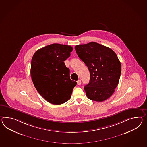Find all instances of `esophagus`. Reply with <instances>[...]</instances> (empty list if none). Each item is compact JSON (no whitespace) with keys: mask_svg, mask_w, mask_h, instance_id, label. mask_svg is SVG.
<instances>
[{"mask_svg":"<svg viewBox=\"0 0 147 147\" xmlns=\"http://www.w3.org/2000/svg\"><path fill=\"white\" fill-rule=\"evenodd\" d=\"M77 83H78V85H81V81L80 80H78V81H77Z\"/></svg>","mask_w":147,"mask_h":147,"instance_id":"34e87169","label":"esophagus"}]
</instances>
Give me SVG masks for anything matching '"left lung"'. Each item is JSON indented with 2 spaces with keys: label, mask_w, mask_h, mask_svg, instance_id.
<instances>
[{
  "label": "left lung",
  "mask_w": 147,
  "mask_h": 147,
  "mask_svg": "<svg viewBox=\"0 0 147 147\" xmlns=\"http://www.w3.org/2000/svg\"><path fill=\"white\" fill-rule=\"evenodd\" d=\"M76 52L90 73V82L84 86L90 100L102 102L114 93L121 73V64L111 48L91 42L76 45Z\"/></svg>",
  "instance_id": "8db88e82"
}]
</instances>
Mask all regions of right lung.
<instances>
[{
  "label": "right lung",
  "mask_w": 147,
  "mask_h": 147,
  "mask_svg": "<svg viewBox=\"0 0 147 147\" xmlns=\"http://www.w3.org/2000/svg\"><path fill=\"white\" fill-rule=\"evenodd\" d=\"M73 48L54 43L37 50L33 56L31 76L40 94L50 104L60 105L71 97L77 83L69 76V69L64 61Z\"/></svg>",
  "instance_id": "add662e5"
}]
</instances>
